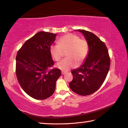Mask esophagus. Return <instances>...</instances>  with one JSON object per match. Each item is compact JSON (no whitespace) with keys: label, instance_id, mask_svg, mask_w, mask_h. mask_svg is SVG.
<instances>
[{"label":"esophagus","instance_id":"1","mask_svg":"<svg viewBox=\"0 0 128 128\" xmlns=\"http://www.w3.org/2000/svg\"><path fill=\"white\" fill-rule=\"evenodd\" d=\"M66 73H67V72H64V71H62V75L66 74Z\"/></svg>","mask_w":128,"mask_h":128}]
</instances>
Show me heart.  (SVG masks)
I'll use <instances>...</instances> for the list:
<instances>
[{
	"label": "heart",
	"mask_w": 128,
	"mask_h": 128,
	"mask_svg": "<svg viewBox=\"0 0 128 128\" xmlns=\"http://www.w3.org/2000/svg\"><path fill=\"white\" fill-rule=\"evenodd\" d=\"M66 58L56 64L57 68L62 71H68L75 68L76 62L81 64L87 57L89 52V44L87 40L80 38L74 34H68L62 36L58 41V45H52L50 52L56 61L61 60L66 52Z\"/></svg>",
	"instance_id": "b5f03b06"
}]
</instances>
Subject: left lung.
Returning <instances> with one entry per match:
<instances>
[{"label":"left lung","mask_w":128,"mask_h":128,"mask_svg":"<svg viewBox=\"0 0 128 128\" xmlns=\"http://www.w3.org/2000/svg\"><path fill=\"white\" fill-rule=\"evenodd\" d=\"M82 32L89 44V53L80 68L72 71L73 78L70 89L80 96H88L100 89L105 81L110 65L108 48L105 43L95 34L84 30Z\"/></svg>","instance_id":"left-lung-1"}]
</instances>
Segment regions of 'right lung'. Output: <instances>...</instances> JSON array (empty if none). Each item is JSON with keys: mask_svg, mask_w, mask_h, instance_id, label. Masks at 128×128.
Instances as JSON below:
<instances>
[{"mask_svg": "<svg viewBox=\"0 0 128 128\" xmlns=\"http://www.w3.org/2000/svg\"><path fill=\"white\" fill-rule=\"evenodd\" d=\"M56 34L40 31L24 42L17 52L16 74L19 84L28 96L36 100L52 96L60 70L54 64L50 47Z\"/></svg>", "mask_w": 128, "mask_h": 128, "instance_id": "right-lung-1", "label": "right lung"}]
</instances>
